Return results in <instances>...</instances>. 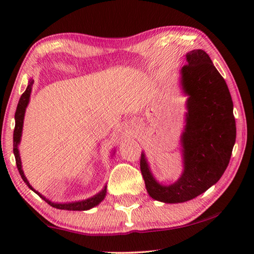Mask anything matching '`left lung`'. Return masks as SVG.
Returning <instances> with one entry per match:
<instances>
[{"instance_id": "8db88e82", "label": "left lung", "mask_w": 254, "mask_h": 254, "mask_svg": "<svg viewBox=\"0 0 254 254\" xmlns=\"http://www.w3.org/2000/svg\"><path fill=\"white\" fill-rule=\"evenodd\" d=\"M180 86L188 96L186 126L180 137L182 176L177 182L162 185L153 177L143 151L140 160L148 194L167 204L190 200L216 184L229 166L236 137L229 87L204 50L186 54Z\"/></svg>"}]
</instances>
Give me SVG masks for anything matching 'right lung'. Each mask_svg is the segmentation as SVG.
<instances>
[{
  "instance_id": "right-lung-1",
  "label": "right lung",
  "mask_w": 254,
  "mask_h": 254,
  "mask_svg": "<svg viewBox=\"0 0 254 254\" xmlns=\"http://www.w3.org/2000/svg\"><path fill=\"white\" fill-rule=\"evenodd\" d=\"M32 85H33V79H30L28 83V87L25 89V92L21 95L20 101L18 103V107H16L15 111V127L13 132V153L15 157V162L16 167H18V170L20 173L21 178L23 179V182L27 184V186L36 192L37 195H39L42 199H44L46 203H48L50 206H53L55 208L58 209H65V210H87L93 207H95L101 201L105 198L106 195V185L103 187L100 192H97L96 195L89 197L87 199L83 200H77V201H70V203H55V201H51L48 198H46L44 195H41L39 191L36 190L31 185L29 184L27 177L24 176V173L22 170V163H21V158H20V152H19V144L21 141V136H22V128H23V120H24V114H25V109L29 104L30 101V94L32 91ZM115 153V151L113 152Z\"/></svg>"
}]
</instances>
